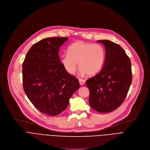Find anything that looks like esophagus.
I'll return each instance as SVG.
<instances>
[{"label":"esophagus","mask_w":150,"mask_h":150,"mask_svg":"<svg viewBox=\"0 0 150 150\" xmlns=\"http://www.w3.org/2000/svg\"><path fill=\"white\" fill-rule=\"evenodd\" d=\"M85 83V80L83 79H79V83L80 85H83Z\"/></svg>","instance_id":"1"}]
</instances>
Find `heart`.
<instances>
[{
  "mask_svg": "<svg viewBox=\"0 0 150 150\" xmlns=\"http://www.w3.org/2000/svg\"><path fill=\"white\" fill-rule=\"evenodd\" d=\"M105 57L106 50L102 45L77 41L70 45L68 54L61 56V62L71 75L76 73L79 63L82 74L93 76L101 70Z\"/></svg>",
  "mask_w": 150,
  "mask_h": 150,
  "instance_id": "heart-1",
  "label": "heart"
}]
</instances>
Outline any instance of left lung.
I'll list each match as a JSON object with an SVG mask.
<instances>
[{"label": "left lung", "instance_id": "left-lung-1", "mask_svg": "<svg viewBox=\"0 0 150 150\" xmlns=\"http://www.w3.org/2000/svg\"><path fill=\"white\" fill-rule=\"evenodd\" d=\"M97 42L105 46L106 58L101 71L86 81L91 107L108 113L121 105L132 80L131 62L121 46L109 40Z\"/></svg>", "mask_w": 150, "mask_h": 150}]
</instances>
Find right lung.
<instances>
[{"mask_svg": "<svg viewBox=\"0 0 150 150\" xmlns=\"http://www.w3.org/2000/svg\"><path fill=\"white\" fill-rule=\"evenodd\" d=\"M67 37L44 38L34 44L23 63V85L27 97L40 112L56 116L63 112L80 84L68 74L59 56Z\"/></svg>", "mask_w": 150, "mask_h": 150, "instance_id": "add662e5", "label": "right lung"}]
</instances>
